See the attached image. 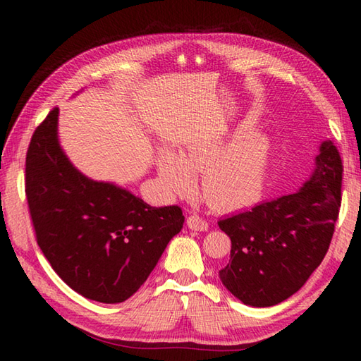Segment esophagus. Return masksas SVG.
I'll return each instance as SVG.
<instances>
[{"label": "esophagus", "instance_id": "1", "mask_svg": "<svg viewBox=\"0 0 361 361\" xmlns=\"http://www.w3.org/2000/svg\"><path fill=\"white\" fill-rule=\"evenodd\" d=\"M188 226L190 229H195V231H206L208 229V221H206L204 219H202L200 216H197V214H194V216H190L188 219Z\"/></svg>", "mask_w": 361, "mask_h": 361}]
</instances>
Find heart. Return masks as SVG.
I'll return each instance as SVG.
<instances>
[{"label":"heart","mask_w":361,"mask_h":361,"mask_svg":"<svg viewBox=\"0 0 361 361\" xmlns=\"http://www.w3.org/2000/svg\"><path fill=\"white\" fill-rule=\"evenodd\" d=\"M274 161V144L259 133L255 121H243L228 135L188 144L183 155L161 150L158 172L172 194L190 192L202 173V190L220 209H245L264 197Z\"/></svg>","instance_id":"heart-1"}]
</instances>
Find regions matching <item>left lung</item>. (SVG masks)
<instances>
[{
	"instance_id": "left-lung-1",
	"label": "left lung",
	"mask_w": 361,
	"mask_h": 361,
	"mask_svg": "<svg viewBox=\"0 0 361 361\" xmlns=\"http://www.w3.org/2000/svg\"><path fill=\"white\" fill-rule=\"evenodd\" d=\"M341 173L340 153L324 140L299 190L219 220L231 239L229 262L219 271L228 291L251 307H270L307 282L332 240Z\"/></svg>"
}]
</instances>
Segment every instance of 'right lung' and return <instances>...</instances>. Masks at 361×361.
<instances>
[{"mask_svg": "<svg viewBox=\"0 0 361 361\" xmlns=\"http://www.w3.org/2000/svg\"><path fill=\"white\" fill-rule=\"evenodd\" d=\"M59 109L35 128L26 197L37 243L74 291L104 304L137 291L185 224L180 206L155 208L114 183L83 175L59 142Z\"/></svg>", "mask_w": 361, "mask_h": 361, "instance_id": "right-lung-1", "label": "right lung"}]
</instances>
